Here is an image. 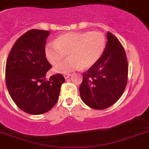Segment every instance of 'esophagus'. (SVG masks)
Wrapping results in <instances>:
<instances>
[{
    "label": "esophagus",
    "instance_id": "obj_1",
    "mask_svg": "<svg viewBox=\"0 0 149 149\" xmlns=\"http://www.w3.org/2000/svg\"><path fill=\"white\" fill-rule=\"evenodd\" d=\"M71 76V74H63V77H64L65 79H68Z\"/></svg>",
    "mask_w": 149,
    "mask_h": 149
}]
</instances>
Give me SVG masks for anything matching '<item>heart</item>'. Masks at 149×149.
I'll return each mask as SVG.
<instances>
[{"mask_svg": "<svg viewBox=\"0 0 149 149\" xmlns=\"http://www.w3.org/2000/svg\"><path fill=\"white\" fill-rule=\"evenodd\" d=\"M105 45V37L100 32H70L47 44L45 54L51 64L56 65L69 53L70 58L54 68L57 73H67L93 66L102 56Z\"/></svg>", "mask_w": 149, "mask_h": 149, "instance_id": "heart-1", "label": "heart"}]
</instances>
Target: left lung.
<instances>
[{
    "label": "left lung",
    "instance_id": "obj_1",
    "mask_svg": "<svg viewBox=\"0 0 149 149\" xmlns=\"http://www.w3.org/2000/svg\"><path fill=\"white\" fill-rule=\"evenodd\" d=\"M100 60L83 74L80 94L83 102L96 110L114 104L124 93L127 83L128 62L121 42L110 32Z\"/></svg>",
    "mask_w": 149,
    "mask_h": 149
}]
</instances>
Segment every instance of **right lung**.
Wrapping results in <instances>:
<instances>
[{
	"mask_svg": "<svg viewBox=\"0 0 149 149\" xmlns=\"http://www.w3.org/2000/svg\"><path fill=\"white\" fill-rule=\"evenodd\" d=\"M49 32L32 29L21 36L8 54L6 83L12 100L28 114L40 115L52 108L58 100L65 79L61 74L45 80L52 67L45 55Z\"/></svg>",
	"mask_w": 149,
	"mask_h": 149,
	"instance_id": "right-lung-1",
	"label": "right lung"
}]
</instances>
